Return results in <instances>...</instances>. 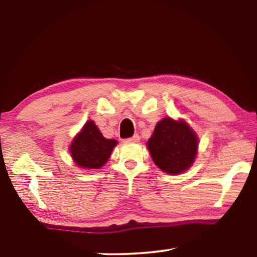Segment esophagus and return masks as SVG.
I'll list each match as a JSON object with an SVG mask.
<instances>
[{
  "mask_svg": "<svg viewBox=\"0 0 257 257\" xmlns=\"http://www.w3.org/2000/svg\"><path fill=\"white\" fill-rule=\"evenodd\" d=\"M139 139H141V137H139V135L138 134H135L133 137L128 138V141L129 142H139Z\"/></svg>",
  "mask_w": 257,
  "mask_h": 257,
  "instance_id": "obj_1",
  "label": "esophagus"
}]
</instances>
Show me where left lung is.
Segmentation results:
<instances>
[{
	"label": "left lung",
	"instance_id": "left-lung-1",
	"mask_svg": "<svg viewBox=\"0 0 257 257\" xmlns=\"http://www.w3.org/2000/svg\"><path fill=\"white\" fill-rule=\"evenodd\" d=\"M198 139L185 121L164 118L158 122L147 142L154 163L170 175L186 171L197 153Z\"/></svg>",
	"mask_w": 257,
	"mask_h": 257
}]
</instances>
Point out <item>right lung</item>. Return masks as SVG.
Segmentation results:
<instances>
[{
	"label": "right lung",
	"instance_id": "add662e5",
	"mask_svg": "<svg viewBox=\"0 0 257 257\" xmlns=\"http://www.w3.org/2000/svg\"><path fill=\"white\" fill-rule=\"evenodd\" d=\"M116 143L115 139L103 137L96 124L89 120L73 139L70 153L80 168L99 169L107 162Z\"/></svg>",
	"mask_w": 257,
	"mask_h": 257
}]
</instances>
